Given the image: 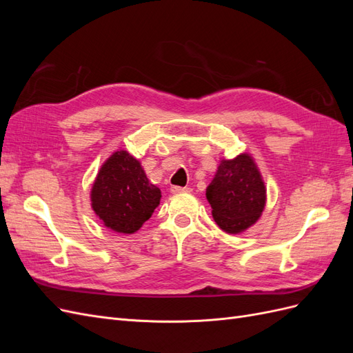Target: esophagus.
Returning <instances> with one entry per match:
<instances>
[{"label":"esophagus","instance_id":"1","mask_svg":"<svg viewBox=\"0 0 353 353\" xmlns=\"http://www.w3.org/2000/svg\"><path fill=\"white\" fill-rule=\"evenodd\" d=\"M185 191H190V188L188 187H178V185L170 187V193H174V194H176V193H185Z\"/></svg>","mask_w":353,"mask_h":353}]
</instances>
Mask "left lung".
I'll list each match as a JSON object with an SVG mask.
<instances>
[{
	"label": "left lung",
	"instance_id": "left-lung-1",
	"mask_svg": "<svg viewBox=\"0 0 353 353\" xmlns=\"http://www.w3.org/2000/svg\"><path fill=\"white\" fill-rule=\"evenodd\" d=\"M212 216L225 232L239 234L252 227L262 215L266 188L254 160L241 153L222 159L215 176L206 188Z\"/></svg>",
	"mask_w": 353,
	"mask_h": 353
}]
</instances>
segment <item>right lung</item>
Masks as SVG:
<instances>
[{
	"instance_id": "right-lung-1",
	"label": "right lung",
	"mask_w": 353,
	"mask_h": 353,
	"mask_svg": "<svg viewBox=\"0 0 353 353\" xmlns=\"http://www.w3.org/2000/svg\"><path fill=\"white\" fill-rule=\"evenodd\" d=\"M160 190L152 184L141 163L125 150L114 152L100 168L91 188V206L108 228L134 234L160 203Z\"/></svg>"
}]
</instances>
